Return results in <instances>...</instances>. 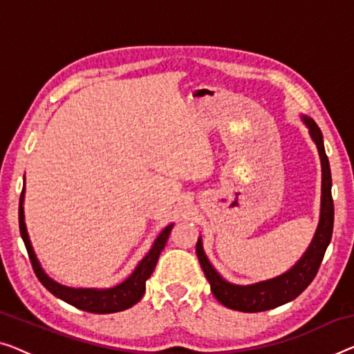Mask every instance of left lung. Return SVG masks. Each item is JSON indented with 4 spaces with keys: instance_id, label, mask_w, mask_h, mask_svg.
<instances>
[{
    "instance_id": "8db88e82",
    "label": "left lung",
    "mask_w": 354,
    "mask_h": 354,
    "mask_svg": "<svg viewBox=\"0 0 354 354\" xmlns=\"http://www.w3.org/2000/svg\"><path fill=\"white\" fill-rule=\"evenodd\" d=\"M305 124L308 125L310 135L318 146L321 167H323V197H321V218L312 245L308 246L302 259H300L291 270L284 275L262 281L251 286H235V284L225 283L218 275L209 261L205 256L202 241H197L195 252H197L198 262L203 268L205 277L211 284V292L219 300L224 307L239 310L245 313L266 312V310L277 308L279 305L294 300L299 294H302L310 283L313 281L316 273L323 262L324 252L332 239V229H334V200H332V178L329 159L326 156L323 133L313 119L304 118Z\"/></svg>"
}]
</instances>
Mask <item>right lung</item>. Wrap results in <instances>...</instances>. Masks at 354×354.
Returning a JSON list of instances; mask_svg holds the SVG:
<instances>
[{
    "instance_id": "add662e5",
    "label": "right lung",
    "mask_w": 354,
    "mask_h": 354,
    "mask_svg": "<svg viewBox=\"0 0 354 354\" xmlns=\"http://www.w3.org/2000/svg\"><path fill=\"white\" fill-rule=\"evenodd\" d=\"M22 203H24V191L20 194V205H19L20 235H22L24 239L26 252H28L31 267H33L36 277H38V279L42 283V286H44L47 291L54 294L55 297L65 300L66 304L73 305V307L84 310V312L98 313V315L122 312V310L133 307V305L143 297V294L146 291V279L151 277L152 272H154L157 259H159L162 250L165 248L173 224L168 225V227H165L160 232V235L157 236V240L154 241V245H152L151 251L147 252L145 259L136 266L135 272L131 273L124 283H120L119 286H114L111 289H73V288H66V286H62L59 283H55L54 279H50L44 272H42L39 262L36 259L33 252V248H31L28 234H26Z\"/></svg>"
}]
</instances>
